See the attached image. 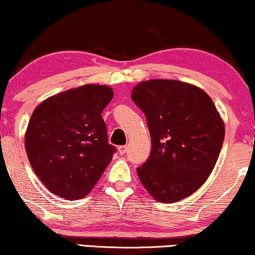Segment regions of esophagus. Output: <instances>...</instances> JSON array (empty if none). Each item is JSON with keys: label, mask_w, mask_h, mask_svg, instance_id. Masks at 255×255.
Wrapping results in <instances>:
<instances>
[{"label": "esophagus", "mask_w": 255, "mask_h": 255, "mask_svg": "<svg viewBox=\"0 0 255 255\" xmlns=\"http://www.w3.org/2000/svg\"><path fill=\"white\" fill-rule=\"evenodd\" d=\"M117 149H119V153H120L121 155H123V154L127 153L128 147H127V146H119V147H117Z\"/></svg>", "instance_id": "1"}]
</instances>
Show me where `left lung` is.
<instances>
[{"mask_svg":"<svg viewBox=\"0 0 255 255\" xmlns=\"http://www.w3.org/2000/svg\"><path fill=\"white\" fill-rule=\"evenodd\" d=\"M131 99L145 114L150 155L136 173L156 201L172 204L202 186L215 167L224 140V122L200 87L152 79L133 87Z\"/></svg>","mask_w":255,"mask_h":255,"instance_id":"left-lung-1","label":"left lung"}]
</instances>
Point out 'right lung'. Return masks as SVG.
Here are the masks:
<instances>
[{
	"mask_svg": "<svg viewBox=\"0 0 255 255\" xmlns=\"http://www.w3.org/2000/svg\"><path fill=\"white\" fill-rule=\"evenodd\" d=\"M114 97L107 85L88 84L46 99L36 107L25 133V149L35 175L51 193L82 199L110 163L101 114Z\"/></svg>",
	"mask_w": 255,
	"mask_h": 255,
	"instance_id": "obj_1",
	"label": "right lung"
}]
</instances>
